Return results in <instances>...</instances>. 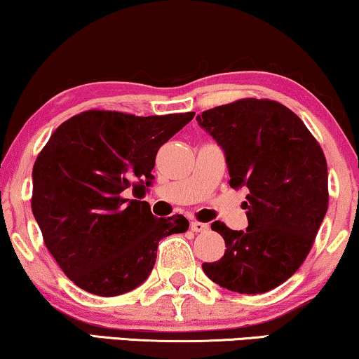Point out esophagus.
<instances>
[{
  "label": "esophagus",
  "instance_id": "1",
  "mask_svg": "<svg viewBox=\"0 0 359 359\" xmlns=\"http://www.w3.org/2000/svg\"><path fill=\"white\" fill-rule=\"evenodd\" d=\"M190 228L194 232H206V231H208V224L200 223V221H191Z\"/></svg>",
  "mask_w": 359,
  "mask_h": 359
}]
</instances>
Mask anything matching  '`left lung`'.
I'll list each match as a JSON object with an SVG mask.
<instances>
[{
	"instance_id": "1",
	"label": "left lung",
	"mask_w": 359,
	"mask_h": 359,
	"mask_svg": "<svg viewBox=\"0 0 359 359\" xmlns=\"http://www.w3.org/2000/svg\"><path fill=\"white\" fill-rule=\"evenodd\" d=\"M224 149L232 189L245 187V231L221 221L218 262L203 264L211 281L241 294L280 286L306 260L329 208V174L319 141L285 105L239 99L196 117Z\"/></svg>"
}]
</instances>
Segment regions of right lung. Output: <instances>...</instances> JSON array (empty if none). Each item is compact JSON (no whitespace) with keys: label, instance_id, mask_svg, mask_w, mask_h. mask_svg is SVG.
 <instances>
[{"label":"right lung","instance_id":"1","mask_svg":"<svg viewBox=\"0 0 359 359\" xmlns=\"http://www.w3.org/2000/svg\"><path fill=\"white\" fill-rule=\"evenodd\" d=\"M195 112L138 117L86 110L53 131L32 169V213L43 244L81 290L118 296L148 278L163 237L189 229L182 215L156 218L144 194L161 146Z\"/></svg>","mask_w":359,"mask_h":359}]
</instances>
